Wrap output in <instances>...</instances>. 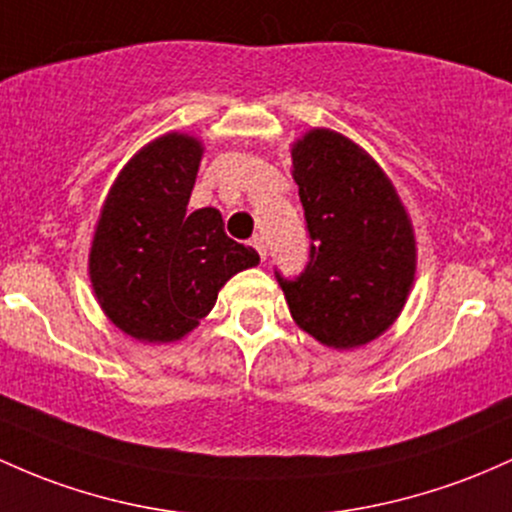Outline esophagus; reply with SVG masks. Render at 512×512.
Segmentation results:
<instances>
[{
    "mask_svg": "<svg viewBox=\"0 0 512 512\" xmlns=\"http://www.w3.org/2000/svg\"><path fill=\"white\" fill-rule=\"evenodd\" d=\"M250 245L255 247V250H257V255H260V260H265V257H267V247H265V240H262L260 235H255V238L250 240Z\"/></svg>",
    "mask_w": 512,
    "mask_h": 512,
    "instance_id": "obj_1",
    "label": "esophagus"
}]
</instances>
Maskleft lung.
Segmentation results:
<instances>
[{"label":"left lung","instance_id":"obj_1","mask_svg":"<svg viewBox=\"0 0 512 512\" xmlns=\"http://www.w3.org/2000/svg\"><path fill=\"white\" fill-rule=\"evenodd\" d=\"M306 218L301 274L274 269L299 328L338 350L379 338L415 274L411 221L381 167L352 140L311 131L291 150Z\"/></svg>","mask_w":512,"mask_h":512}]
</instances>
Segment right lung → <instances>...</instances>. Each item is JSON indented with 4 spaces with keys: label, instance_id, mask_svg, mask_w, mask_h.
Masks as SVG:
<instances>
[{
    "label": "right lung",
    "instance_id": "1",
    "mask_svg": "<svg viewBox=\"0 0 512 512\" xmlns=\"http://www.w3.org/2000/svg\"><path fill=\"white\" fill-rule=\"evenodd\" d=\"M199 140L167 133L123 167L101 211L89 277L104 313L131 338L172 342L211 311L235 272L260 262L218 209L189 213Z\"/></svg>",
    "mask_w": 512,
    "mask_h": 512
}]
</instances>
